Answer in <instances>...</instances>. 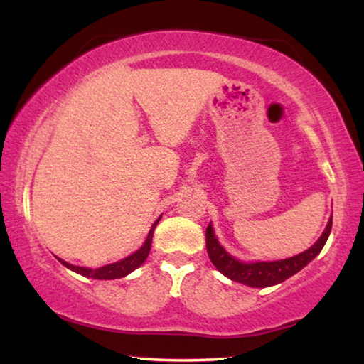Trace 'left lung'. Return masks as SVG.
Returning <instances> with one entry per match:
<instances>
[{"label": "left lung", "mask_w": 364, "mask_h": 364, "mask_svg": "<svg viewBox=\"0 0 364 364\" xmlns=\"http://www.w3.org/2000/svg\"><path fill=\"white\" fill-rule=\"evenodd\" d=\"M331 231V218L326 225L322 236L317 240L312 247L307 251L300 252L297 256L289 257V259L271 261V262H241L235 257H231L228 252L223 250V246L215 238L212 225L207 226V251L213 266L231 281L246 284L251 287H269L274 284L284 282L294 274L299 272L302 267L309 264L315 256L322 251L328 235Z\"/></svg>", "instance_id": "left-lung-1"}]
</instances>
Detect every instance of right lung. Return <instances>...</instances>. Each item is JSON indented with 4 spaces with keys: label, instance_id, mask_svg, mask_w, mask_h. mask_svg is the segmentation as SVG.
Listing matches in <instances>:
<instances>
[{
    "label": "right lung",
    "instance_id": "obj_1",
    "mask_svg": "<svg viewBox=\"0 0 364 364\" xmlns=\"http://www.w3.org/2000/svg\"><path fill=\"white\" fill-rule=\"evenodd\" d=\"M159 220L161 218H157L154 221V225H152V228L149 231V235H147L144 245L141 246L138 251L133 252V255L128 256V257H124V259H121L118 262H113V264L98 267V269H88V267H80V266L68 264V262L62 261V259H59V261L65 267H68V269H72V271H75L78 274H82V276H85V277H93V279H119V277L128 276L129 272H133L134 269H138V267L146 261V257H147V255H149V251H151L152 235H154V228H156V225L159 223Z\"/></svg>",
    "mask_w": 364,
    "mask_h": 364
}]
</instances>
